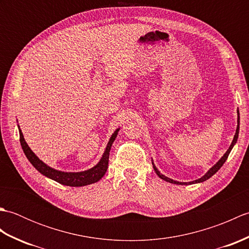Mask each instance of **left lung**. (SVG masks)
I'll return each instance as SVG.
<instances>
[{
    "label": "left lung",
    "instance_id": "left-lung-1",
    "mask_svg": "<svg viewBox=\"0 0 249 249\" xmlns=\"http://www.w3.org/2000/svg\"><path fill=\"white\" fill-rule=\"evenodd\" d=\"M239 130H240V112H239V110H237V126H236V131H235V135H234V138H233V140H232V143L230 144V146H229V149H228V151H227L225 154H224V156L220 158V160L215 163V165L210 169V170L206 172L204 176L202 177V178H198V179H196V181H193V182H189V183H183V182H178V181H174V179H172V178H167V177H165L163 176V174H161L160 171L157 170V168L155 167V165H154V162L152 161V165H153V168H154V170H155V172H156V174L158 177H160V178H162L163 181H167V182H169V183H172V184H178V185H187V184H194V183H201V182H204V181H206V179H209L212 176H214V174L217 172L219 169L221 168V166L224 165L225 163V161L227 160V158H228V156H229V154H230V152H231V150H232V147L234 146V144L236 143V141H237V137H239Z\"/></svg>",
    "mask_w": 249,
    "mask_h": 249
}]
</instances>
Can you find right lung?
<instances>
[{
	"mask_svg": "<svg viewBox=\"0 0 249 249\" xmlns=\"http://www.w3.org/2000/svg\"><path fill=\"white\" fill-rule=\"evenodd\" d=\"M119 130L120 128L116 129L112 134V136H111V138L107 144V147H106V150L103 154V157L100 158V160L97 165L94 166L91 169H89V170L81 171V172H63L47 166L46 163L44 161H41L39 158L34 154L33 151L30 149V146L28 145V143H26L23 138V134L22 131L20 130V128H19V136H20V143H21V146H22V150L24 152L26 158H28L29 161L35 167L37 171H39L41 174H44L45 177L53 179V181L60 183L62 185L79 187V186H86V185L96 183L105 176V173L108 169L109 153L111 150V146H112L113 141L115 140L116 136H118Z\"/></svg>",
	"mask_w": 249,
	"mask_h": 249,
	"instance_id": "1",
	"label": "right lung"
}]
</instances>
